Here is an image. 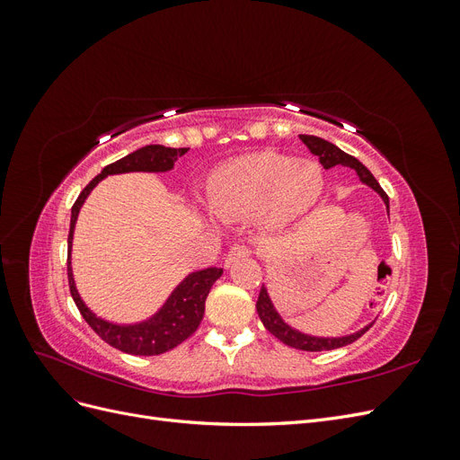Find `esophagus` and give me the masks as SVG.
<instances>
[{"label": "esophagus", "instance_id": "34e87169", "mask_svg": "<svg viewBox=\"0 0 460 460\" xmlns=\"http://www.w3.org/2000/svg\"><path fill=\"white\" fill-rule=\"evenodd\" d=\"M249 253H252V252H249L245 245H234V247H230V252L225 257V267L228 269L234 261L245 259V257H249Z\"/></svg>", "mask_w": 460, "mask_h": 460}]
</instances>
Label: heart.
<instances>
[{
	"instance_id": "heart-1",
	"label": "heart",
	"mask_w": 460,
	"mask_h": 460,
	"mask_svg": "<svg viewBox=\"0 0 460 460\" xmlns=\"http://www.w3.org/2000/svg\"><path fill=\"white\" fill-rule=\"evenodd\" d=\"M324 172L316 161H299L274 151L234 159L208 180L207 201L230 220L259 217L269 232H280L318 203Z\"/></svg>"
}]
</instances>
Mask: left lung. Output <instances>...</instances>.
I'll list each match as a JSON object with an SVG mask.
<instances>
[{
  "label": "left lung",
  "mask_w": 460,
  "mask_h": 460,
  "mask_svg": "<svg viewBox=\"0 0 460 460\" xmlns=\"http://www.w3.org/2000/svg\"><path fill=\"white\" fill-rule=\"evenodd\" d=\"M299 137H301V142L309 147V151L313 153V155H316L320 159V164H323L324 169H332V166H336V164L349 166V169H353L357 172L360 182L370 186L382 198V201H384V205L387 208V215H389V199L385 196V191L380 188L378 182H376V178L372 176V172L367 169L363 163H360L355 157H351V155H347V153L341 151L338 146H333V144L323 140V137H318V136L301 134ZM257 313H259V318H261L262 326L267 328L274 338H278L282 343H286L289 347H296V349H301V351H332V349H340V347L349 345L355 340H358L372 326V323H370L365 328H360V330H357L353 333H347V336H338V338L311 336V333L299 332L294 326H289L286 320L282 318V314L276 311L274 303H272V299L269 296V289H267V286H264V284L261 288V294H259V299H257Z\"/></svg>",
  "instance_id": "8db88e82"
}]
</instances>
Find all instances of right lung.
<instances>
[{"instance_id": "obj_1", "label": "right lung", "mask_w": 460, "mask_h": 460, "mask_svg": "<svg viewBox=\"0 0 460 460\" xmlns=\"http://www.w3.org/2000/svg\"><path fill=\"white\" fill-rule=\"evenodd\" d=\"M188 147H164L159 144L146 146L128 153L115 163L107 164L105 169L97 174L92 182L82 190L76 203L71 211V230H68V286H71V296L76 303L80 314L84 316L86 323L92 330L115 349L128 353V355H140V357H153L174 349L176 345L188 340L193 332L201 324V318L205 313V299L211 291L213 284L222 276V269H205L198 272H190L182 282H180L171 296L161 307L140 323L120 324L113 320H105L97 316L84 299L80 297L78 288L75 282V274L71 267V252H73V238L76 220L80 215V208L88 199L92 190L102 182L103 178L113 174H128V172H169L174 169V163L178 157H182Z\"/></svg>"}]
</instances>
